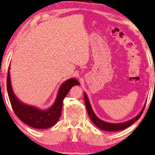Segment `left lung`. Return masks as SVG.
Segmentation results:
<instances>
[{
  "label": "left lung",
  "instance_id": "obj_1",
  "mask_svg": "<svg viewBox=\"0 0 155 155\" xmlns=\"http://www.w3.org/2000/svg\"><path fill=\"white\" fill-rule=\"evenodd\" d=\"M84 99H85V106H86L88 115H89L91 121L93 122V124H94L96 126H97L98 127H99V128L103 130L109 131V132L122 130L126 129L127 127L131 126L132 124H134L135 121H137V120L139 119L140 117L141 116L142 113H143V110H144L145 106H146V105H145L143 108H142L141 111L139 112V114L137 115V116L135 117L134 118H133V119L129 120V121H125V122L114 124V123H110V122L104 121H103V120L100 119L99 118L97 117V116L95 114L94 111H93L92 106H91L90 103L89 101V99H88V97L85 92H84Z\"/></svg>",
  "mask_w": 155,
  "mask_h": 155
}]
</instances>
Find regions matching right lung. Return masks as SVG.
Instances as JSON below:
<instances>
[{
	"label": "right lung",
	"mask_w": 155,
	"mask_h": 155,
	"mask_svg": "<svg viewBox=\"0 0 155 155\" xmlns=\"http://www.w3.org/2000/svg\"><path fill=\"white\" fill-rule=\"evenodd\" d=\"M10 66L7 78V89L12 109L16 115L25 124L36 129H47L57 123L62 112L63 101L71 87L80 85L74 78L66 80L62 83L58 91L55 101L51 107L41 110L37 107L25 104L21 101L14 94L10 79Z\"/></svg>",
	"instance_id": "obj_1"
}]
</instances>
